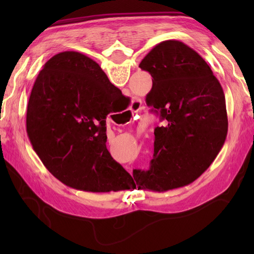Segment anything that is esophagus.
Returning <instances> with one entry per match:
<instances>
[{"instance_id":"34e87169","label":"esophagus","mask_w":254,"mask_h":254,"mask_svg":"<svg viewBox=\"0 0 254 254\" xmlns=\"http://www.w3.org/2000/svg\"><path fill=\"white\" fill-rule=\"evenodd\" d=\"M141 105H142V101L141 99L138 98H135L133 101H132V105H131V111L132 112H136L138 111L139 109H141ZM128 123V122H127Z\"/></svg>"}]
</instances>
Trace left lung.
Listing matches in <instances>:
<instances>
[{
    "instance_id": "obj_1",
    "label": "left lung",
    "mask_w": 254,
    "mask_h": 254,
    "mask_svg": "<svg viewBox=\"0 0 254 254\" xmlns=\"http://www.w3.org/2000/svg\"><path fill=\"white\" fill-rule=\"evenodd\" d=\"M139 67L153 77L146 104L165 127L155 128L147 171L133 170L138 188L163 192L190 185L222 149L228 131L222 85L204 59L178 40L155 46Z\"/></svg>"
}]
</instances>
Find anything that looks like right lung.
<instances>
[{
    "label": "right lung",
    "mask_w": 254,
    "mask_h": 254,
    "mask_svg": "<svg viewBox=\"0 0 254 254\" xmlns=\"http://www.w3.org/2000/svg\"><path fill=\"white\" fill-rule=\"evenodd\" d=\"M124 97L98 63L64 51L38 74L26 130L46 168L64 185L88 192L128 190L131 175L108 152L106 119Z\"/></svg>",
    "instance_id": "obj_1"
}]
</instances>
